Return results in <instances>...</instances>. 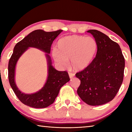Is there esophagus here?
<instances>
[{"label":"esophagus","instance_id":"1","mask_svg":"<svg viewBox=\"0 0 132 132\" xmlns=\"http://www.w3.org/2000/svg\"><path fill=\"white\" fill-rule=\"evenodd\" d=\"M69 77H70V79H71V78H73L75 76V75L73 74V73H69Z\"/></svg>","mask_w":132,"mask_h":132}]
</instances>
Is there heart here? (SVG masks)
I'll return each mask as SVG.
<instances>
[{"instance_id":"1","label":"heart","mask_w":132,"mask_h":132,"mask_svg":"<svg viewBox=\"0 0 132 132\" xmlns=\"http://www.w3.org/2000/svg\"><path fill=\"white\" fill-rule=\"evenodd\" d=\"M97 41L91 37L72 35L62 38L57 43V50L52 54L54 61L61 66L68 64L70 60L71 68L76 71L84 70L91 63L97 54Z\"/></svg>"}]
</instances>
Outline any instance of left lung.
Instances as JSON below:
<instances>
[{"label": "left lung", "mask_w": 132, "mask_h": 132, "mask_svg": "<svg viewBox=\"0 0 132 132\" xmlns=\"http://www.w3.org/2000/svg\"><path fill=\"white\" fill-rule=\"evenodd\" d=\"M93 35L98 47L91 63L76 77L80 80L77 94L89 105H101L112 100L122 83L125 59L118 44L96 30L87 31Z\"/></svg>", "instance_id": "left-lung-1"}]
</instances>
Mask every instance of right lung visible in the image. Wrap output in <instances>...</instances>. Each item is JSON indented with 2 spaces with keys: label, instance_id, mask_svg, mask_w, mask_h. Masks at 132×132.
Instances as JSON below:
<instances>
[{
  "label": "right lung",
  "instance_id": "obj_1",
  "mask_svg": "<svg viewBox=\"0 0 132 132\" xmlns=\"http://www.w3.org/2000/svg\"><path fill=\"white\" fill-rule=\"evenodd\" d=\"M62 32L59 30L46 32L37 30L30 32L27 36L15 45L8 65V77L11 87L22 103L35 108L48 107L54 102L59 90L64 84L70 80L66 71H58L52 65L50 56L53 41ZM29 47H35L46 53L48 66V77L41 90L32 94H26L20 90L15 81L16 64L19 58Z\"/></svg>",
  "mask_w": 132,
  "mask_h": 132
}]
</instances>
